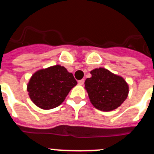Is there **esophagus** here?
<instances>
[{
	"label": "esophagus",
	"mask_w": 154,
	"mask_h": 154,
	"mask_svg": "<svg viewBox=\"0 0 154 154\" xmlns=\"http://www.w3.org/2000/svg\"><path fill=\"white\" fill-rule=\"evenodd\" d=\"M84 82H85V80H84V79L79 80V81L78 82L79 85H83V84H84Z\"/></svg>",
	"instance_id": "34e87169"
}]
</instances>
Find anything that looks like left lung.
Instances as JSON below:
<instances>
[{
  "mask_svg": "<svg viewBox=\"0 0 154 154\" xmlns=\"http://www.w3.org/2000/svg\"><path fill=\"white\" fill-rule=\"evenodd\" d=\"M90 73L91 78L85 81V89L93 106L104 112L120 106L129 94L126 80L104 68L95 69Z\"/></svg>",
  "mask_w": 154,
  "mask_h": 154,
  "instance_id": "obj_1",
  "label": "left lung"
}]
</instances>
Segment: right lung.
Listing matches in <instances>:
<instances>
[{"label":"right lung","mask_w":154,"mask_h":154,"mask_svg":"<svg viewBox=\"0 0 154 154\" xmlns=\"http://www.w3.org/2000/svg\"><path fill=\"white\" fill-rule=\"evenodd\" d=\"M76 85L72 73L64 66L56 65L34 73L27 90L34 104L42 109H51L62 104Z\"/></svg>","instance_id":"1"}]
</instances>
